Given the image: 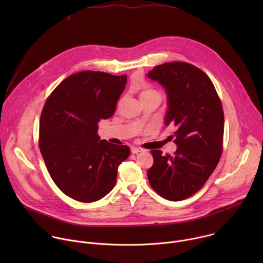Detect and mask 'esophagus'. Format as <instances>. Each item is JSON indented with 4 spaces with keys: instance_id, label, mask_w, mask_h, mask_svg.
Segmentation results:
<instances>
[{
    "instance_id": "obj_1",
    "label": "esophagus",
    "mask_w": 263,
    "mask_h": 263,
    "mask_svg": "<svg viewBox=\"0 0 263 263\" xmlns=\"http://www.w3.org/2000/svg\"><path fill=\"white\" fill-rule=\"evenodd\" d=\"M142 151H143V149L141 147H137V146H132L131 147V153L132 154H137V153L142 152Z\"/></svg>"
}]
</instances>
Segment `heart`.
Listing matches in <instances>:
<instances>
[{"label": "heart", "mask_w": 263, "mask_h": 263, "mask_svg": "<svg viewBox=\"0 0 263 263\" xmlns=\"http://www.w3.org/2000/svg\"><path fill=\"white\" fill-rule=\"evenodd\" d=\"M149 98H158L161 99L159 92H157L156 90L153 89H144L140 92V100H144V99H149Z\"/></svg>", "instance_id": "b5f03b06"}]
</instances>
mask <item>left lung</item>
Listing matches in <instances>:
<instances>
[{
    "instance_id": "obj_1",
    "label": "left lung",
    "mask_w": 263,
    "mask_h": 263,
    "mask_svg": "<svg viewBox=\"0 0 263 263\" xmlns=\"http://www.w3.org/2000/svg\"><path fill=\"white\" fill-rule=\"evenodd\" d=\"M146 77L165 89V126L177 128L174 156L151 151L154 162L147 171L152 189L170 201L195 195L215 170L222 151L223 111L207 74L186 62H166Z\"/></svg>"
}]
</instances>
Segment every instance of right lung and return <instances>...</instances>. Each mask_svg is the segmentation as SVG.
<instances>
[{"label":"right lung","mask_w":263,"mask_h":263,"mask_svg":"<svg viewBox=\"0 0 263 263\" xmlns=\"http://www.w3.org/2000/svg\"><path fill=\"white\" fill-rule=\"evenodd\" d=\"M127 76L79 71L64 79L41 117L40 148L49 174L69 198L91 203L114 189L119 165L130 155L124 144L100 139L99 122L114 116Z\"/></svg>","instance_id":"1"}]
</instances>
